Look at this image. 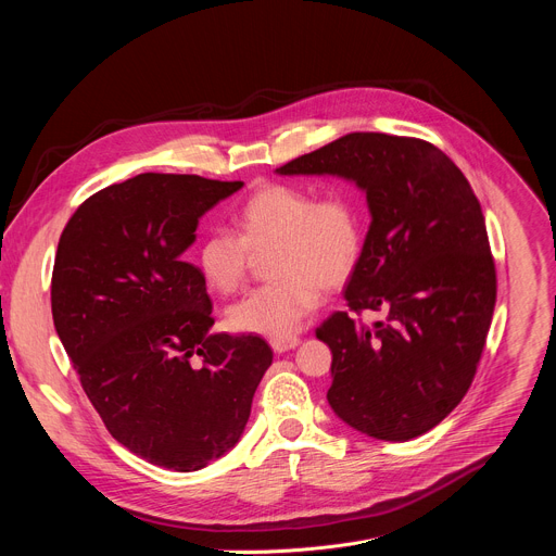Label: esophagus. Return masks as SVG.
Returning a JSON list of instances; mask_svg holds the SVG:
<instances>
[{"label": "esophagus", "mask_w": 556, "mask_h": 556, "mask_svg": "<svg viewBox=\"0 0 556 556\" xmlns=\"http://www.w3.org/2000/svg\"><path fill=\"white\" fill-rule=\"evenodd\" d=\"M270 345H273V350L275 352H288V350H294L296 345H299V339L296 337H288V339H273L270 341Z\"/></svg>", "instance_id": "esophagus-1"}]
</instances>
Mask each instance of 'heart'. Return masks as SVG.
<instances>
[{"label": "heart", "instance_id": "1", "mask_svg": "<svg viewBox=\"0 0 556 556\" xmlns=\"http://www.w3.org/2000/svg\"><path fill=\"white\" fill-rule=\"evenodd\" d=\"M232 222L237 235L211 230L202 237L195 266L211 290L228 296L247 283L253 255L275 249V281L228 309L235 330L270 339L292 337L319 307L324 288L339 290L350 281L365 249V208L348 189L316 195L270 182L242 202Z\"/></svg>", "mask_w": 556, "mask_h": 556}]
</instances>
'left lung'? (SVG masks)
Segmentation results:
<instances>
[{"label":"left lung","instance_id":"8db88e82","mask_svg":"<svg viewBox=\"0 0 556 556\" xmlns=\"http://www.w3.org/2000/svg\"><path fill=\"white\" fill-rule=\"evenodd\" d=\"M277 174L350 178L371 211L345 286L350 309L316 328L332 350L330 407L378 440L427 433L466 395L497 299L489 232L468 180L435 144L376 131L348 134ZM363 308H384L388 319L369 329L353 319Z\"/></svg>","mask_w":556,"mask_h":556}]
</instances>
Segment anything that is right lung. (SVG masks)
<instances>
[{
    "instance_id": "add662e5",
    "label": "right lung",
    "mask_w": 556,
    "mask_h": 556,
    "mask_svg": "<svg viewBox=\"0 0 556 556\" xmlns=\"http://www.w3.org/2000/svg\"><path fill=\"white\" fill-rule=\"evenodd\" d=\"M244 182L140 174L67 219L52 319L103 425L142 459L198 470L240 440L273 363L257 334H211L213 305L185 262L198 219Z\"/></svg>"
}]
</instances>
